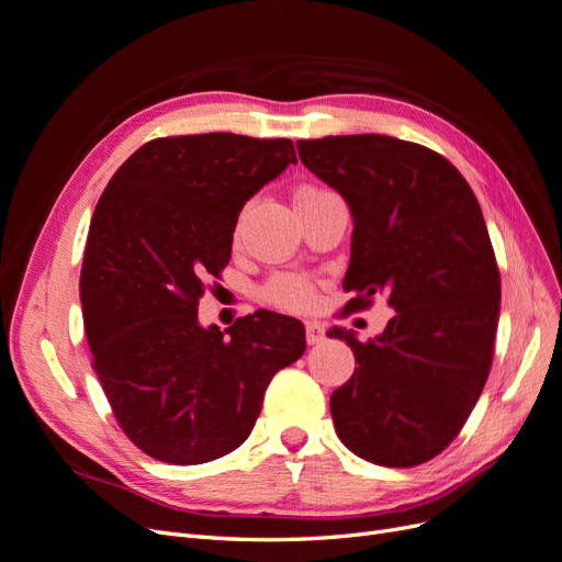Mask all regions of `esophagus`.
Returning <instances> with one entry per match:
<instances>
[{
  "label": "esophagus",
  "mask_w": 562,
  "mask_h": 562,
  "mask_svg": "<svg viewBox=\"0 0 562 562\" xmlns=\"http://www.w3.org/2000/svg\"><path fill=\"white\" fill-rule=\"evenodd\" d=\"M304 333H307V345H321L323 339H326V330H323V326L321 323H316V321H310L307 326H304Z\"/></svg>",
  "instance_id": "34e87169"
}]
</instances>
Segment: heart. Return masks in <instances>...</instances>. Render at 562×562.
<instances>
[{
	"instance_id": "1",
	"label": "heart",
	"mask_w": 562,
	"mask_h": 562,
	"mask_svg": "<svg viewBox=\"0 0 562 562\" xmlns=\"http://www.w3.org/2000/svg\"><path fill=\"white\" fill-rule=\"evenodd\" d=\"M316 190H302L300 194H310ZM262 295L269 304L283 310V312H310L316 304V285L310 277L297 274V271H281V274L271 277L265 288Z\"/></svg>"
}]
</instances>
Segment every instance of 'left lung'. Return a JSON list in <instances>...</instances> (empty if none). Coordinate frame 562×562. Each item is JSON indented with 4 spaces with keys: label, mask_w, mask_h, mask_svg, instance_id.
Segmentation results:
<instances>
[{
    "label": "left lung",
    "mask_w": 562,
    "mask_h": 562,
    "mask_svg": "<svg viewBox=\"0 0 562 562\" xmlns=\"http://www.w3.org/2000/svg\"><path fill=\"white\" fill-rule=\"evenodd\" d=\"M297 151L353 217L345 312L375 295L396 312L368 342L328 333L359 363L330 396L335 431L372 464L429 462L462 431L495 351L502 283L479 199L446 157L391 135H328Z\"/></svg>",
    "instance_id": "8db88e82"
}]
</instances>
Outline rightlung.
<instances>
[{
	"instance_id": "right-lung-1",
	"label": "right lung",
	"mask_w": 562,
	"mask_h": 562,
	"mask_svg": "<svg viewBox=\"0 0 562 562\" xmlns=\"http://www.w3.org/2000/svg\"><path fill=\"white\" fill-rule=\"evenodd\" d=\"M288 164V138H157L119 166L93 211L79 279L93 370L119 427L159 462L239 448L271 378L307 347L283 314L258 310L225 333L196 316L232 258L244 203Z\"/></svg>"
}]
</instances>
